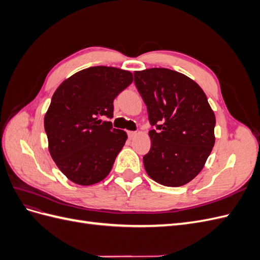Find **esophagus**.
I'll use <instances>...</instances> for the list:
<instances>
[{
  "label": "esophagus",
  "instance_id": "obj_1",
  "mask_svg": "<svg viewBox=\"0 0 260 260\" xmlns=\"http://www.w3.org/2000/svg\"><path fill=\"white\" fill-rule=\"evenodd\" d=\"M128 136H129L130 140H133V139L137 138L138 132H136V131H128Z\"/></svg>",
  "mask_w": 260,
  "mask_h": 260
}]
</instances>
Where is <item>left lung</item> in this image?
Segmentation results:
<instances>
[{
    "label": "left lung",
    "instance_id": "obj_1",
    "mask_svg": "<svg viewBox=\"0 0 260 260\" xmlns=\"http://www.w3.org/2000/svg\"><path fill=\"white\" fill-rule=\"evenodd\" d=\"M135 83L147 107L149 152L143 157L149 178L166 186L192 181L215 145L216 117L205 92L187 76L167 68L135 72Z\"/></svg>",
    "mask_w": 260,
    "mask_h": 260
}]
</instances>
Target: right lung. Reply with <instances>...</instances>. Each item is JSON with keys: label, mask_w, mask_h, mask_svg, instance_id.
<instances>
[{"label": "right lung", "mask_w": 260, "mask_h": 260, "mask_svg": "<svg viewBox=\"0 0 260 260\" xmlns=\"http://www.w3.org/2000/svg\"><path fill=\"white\" fill-rule=\"evenodd\" d=\"M133 81L128 70L85 68L62 81L44 116L49 152L72 182L92 185L105 179L127 133L101 117H113L114 100Z\"/></svg>", "instance_id": "obj_1"}]
</instances>
